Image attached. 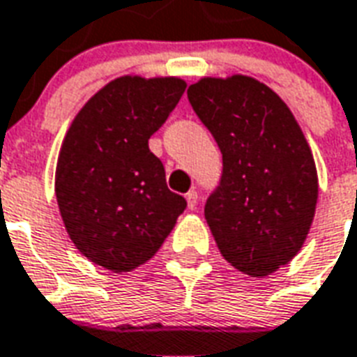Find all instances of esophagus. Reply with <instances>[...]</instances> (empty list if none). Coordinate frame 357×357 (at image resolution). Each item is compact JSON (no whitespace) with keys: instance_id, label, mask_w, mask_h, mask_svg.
<instances>
[{"instance_id":"1","label":"esophagus","mask_w":357,"mask_h":357,"mask_svg":"<svg viewBox=\"0 0 357 357\" xmlns=\"http://www.w3.org/2000/svg\"><path fill=\"white\" fill-rule=\"evenodd\" d=\"M185 200H187V208H189V210H195V208H197V204H199V192L189 191L185 195Z\"/></svg>"}]
</instances>
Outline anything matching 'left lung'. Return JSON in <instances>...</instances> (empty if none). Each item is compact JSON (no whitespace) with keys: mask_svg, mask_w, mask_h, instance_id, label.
Here are the masks:
<instances>
[{"mask_svg":"<svg viewBox=\"0 0 357 357\" xmlns=\"http://www.w3.org/2000/svg\"><path fill=\"white\" fill-rule=\"evenodd\" d=\"M223 155L221 183L204 206L219 252L265 278L301 252L318 204L310 145L276 92L242 73L200 77L187 89Z\"/></svg>","mask_w":357,"mask_h":357,"instance_id":"1","label":"left lung"}]
</instances>
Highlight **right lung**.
Here are the masks:
<instances>
[{
  "instance_id": "add662e5",
  "label": "right lung",
  "mask_w": 357,
  "mask_h": 357,
  "mask_svg": "<svg viewBox=\"0 0 357 357\" xmlns=\"http://www.w3.org/2000/svg\"><path fill=\"white\" fill-rule=\"evenodd\" d=\"M185 86L181 77L113 79L66 132L54 176L58 210L73 245L105 271L147 263L185 210L149 151Z\"/></svg>"
}]
</instances>
